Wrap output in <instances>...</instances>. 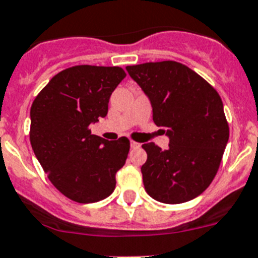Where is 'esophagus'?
Returning a JSON list of instances; mask_svg holds the SVG:
<instances>
[{"label":"esophagus","mask_w":258,"mask_h":258,"mask_svg":"<svg viewBox=\"0 0 258 258\" xmlns=\"http://www.w3.org/2000/svg\"><path fill=\"white\" fill-rule=\"evenodd\" d=\"M140 146H141V145H140V144H139V142H135V141H131V148H132V149H139V148H140Z\"/></svg>","instance_id":"34e87169"}]
</instances>
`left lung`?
Segmentation results:
<instances>
[{"instance_id": "1", "label": "left lung", "mask_w": 258, "mask_h": 258, "mask_svg": "<svg viewBox=\"0 0 258 258\" xmlns=\"http://www.w3.org/2000/svg\"><path fill=\"white\" fill-rule=\"evenodd\" d=\"M126 71L149 98L153 121L169 137L162 150L153 142L142 148L146 193L164 204L200 196L213 181L229 140L221 97L201 76L176 61L146 62Z\"/></svg>"}]
</instances>
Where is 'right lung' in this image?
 Segmentation results:
<instances>
[{"instance_id": "obj_1", "label": "right lung", "mask_w": 258, "mask_h": 258, "mask_svg": "<svg viewBox=\"0 0 258 258\" xmlns=\"http://www.w3.org/2000/svg\"><path fill=\"white\" fill-rule=\"evenodd\" d=\"M126 73L118 67L78 65L59 72L30 108V144L49 180L80 204L97 203L116 187L131 142L92 135L108 114L109 98Z\"/></svg>"}]
</instances>
